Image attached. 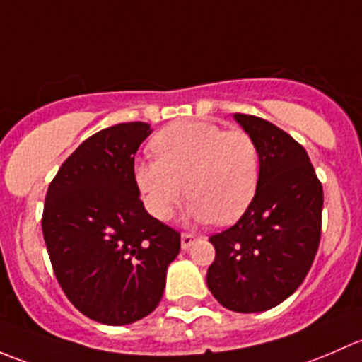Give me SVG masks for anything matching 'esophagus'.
Returning a JSON list of instances; mask_svg holds the SVG:
<instances>
[{"label": "esophagus", "mask_w": 362, "mask_h": 362, "mask_svg": "<svg viewBox=\"0 0 362 362\" xmlns=\"http://www.w3.org/2000/svg\"><path fill=\"white\" fill-rule=\"evenodd\" d=\"M195 240H197V235H193V233H182V235H181V247L188 249L189 245H192Z\"/></svg>", "instance_id": "obj_1"}]
</instances>
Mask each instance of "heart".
<instances>
[{
	"instance_id": "obj_1",
	"label": "heart",
	"mask_w": 362,
	"mask_h": 362,
	"mask_svg": "<svg viewBox=\"0 0 362 362\" xmlns=\"http://www.w3.org/2000/svg\"><path fill=\"white\" fill-rule=\"evenodd\" d=\"M153 160L134 165L144 206L160 221L173 218L185 193L195 219L230 223L252 200L259 176L255 139L212 122H174L151 141ZM187 188L185 189L184 186Z\"/></svg>"
}]
</instances>
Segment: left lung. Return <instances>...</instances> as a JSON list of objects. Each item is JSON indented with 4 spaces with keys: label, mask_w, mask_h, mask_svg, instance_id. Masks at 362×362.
Wrapping results in <instances>:
<instances>
[{
    "label": "left lung",
    "mask_w": 362,
    "mask_h": 362,
    "mask_svg": "<svg viewBox=\"0 0 362 362\" xmlns=\"http://www.w3.org/2000/svg\"><path fill=\"white\" fill-rule=\"evenodd\" d=\"M259 155L256 193L242 218L209 237L216 258L207 288L240 314L277 307L307 277L320 240L322 185L307 151L263 118L235 113Z\"/></svg>",
    "instance_id": "left-lung-1"
}]
</instances>
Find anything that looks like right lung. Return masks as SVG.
<instances>
[{
  "instance_id": "right-lung-1",
  "label": "right lung",
  "mask_w": 362,
  "mask_h": 362,
  "mask_svg": "<svg viewBox=\"0 0 362 362\" xmlns=\"http://www.w3.org/2000/svg\"><path fill=\"white\" fill-rule=\"evenodd\" d=\"M151 134L144 122L99 130L50 182L42 228L54 274L88 319L124 326L155 310L181 235L148 214L134 156Z\"/></svg>"
}]
</instances>
